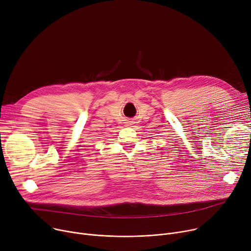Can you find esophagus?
Listing matches in <instances>:
<instances>
[{
    "mask_svg": "<svg viewBox=\"0 0 251 251\" xmlns=\"http://www.w3.org/2000/svg\"><path fill=\"white\" fill-rule=\"evenodd\" d=\"M125 124H126V126H132L134 124V122L131 120H127V122Z\"/></svg>",
    "mask_w": 251,
    "mask_h": 251,
    "instance_id": "esophagus-1",
    "label": "esophagus"
}]
</instances>
